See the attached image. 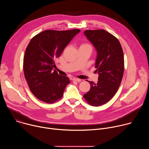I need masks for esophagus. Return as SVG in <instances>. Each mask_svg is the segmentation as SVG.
Masks as SVG:
<instances>
[{
  "label": "esophagus",
  "mask_w": 149,
  "mask_h": 149,
  "mask_svg": "<svg viewBox=\"0 0 149 149\" xmlns=\"http://www.w3.org/2000/svg\"><path fill=\"white\" fill-rule=\"evenodd\" d=\"M72 81H76V82H81V79H79V78H74L72 79Z\"/></svg>",
  "instance_id": "1"
}]
</instances>
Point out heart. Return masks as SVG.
<instances>
[{"mask_svg":"<svg viewBox=\"0 0 149 149\" xmlns=\"http://www.w3.org/2000/svg\"><path fill=\"white\" fill-rule=\"evenodd\" d=\"M85 46H90V47H91L90 45H88V44H82L80 47H85Z\"/></svg>","mask_w":149,"mask_h":149,"instance_id":"heart-1","label":"heart"}]
</instances>
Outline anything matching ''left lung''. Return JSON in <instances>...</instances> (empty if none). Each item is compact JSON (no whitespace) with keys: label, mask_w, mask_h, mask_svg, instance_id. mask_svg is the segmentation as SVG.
<instances>
[{"label":"left lung","mask_w":149,"mask_h":149,"mask_svg":"<svg viewBox=\"0 0 149 149\" xmlns=\"http://www.w3.org/2000/svg\"><path fill=\"white\" fill-rule=\"evenodd\" d=\"M84 33L97 51L95 67L99 75L97 83L88 81L91 88L84 98L97 107L109 101L120 87L124 69L123 51L118 39L104 29L86 30Z\"/></svg>","instance_id":"8db88e82"}]
</instances>
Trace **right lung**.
<instances>
[{
	"label": "right lung",
	"instance_id": "add662e5",
	"mask_svg": "<svg viewBox=\"0 0 149 149\" xmlns=\"http://www.w3.org/2000/svg\"><path fill=\"white\" fill-rule=\"evenodd\" d=\"M79 32L77 29L46 30L31 40L24 58V72L31 91L38 100L53 103L63 96L70 81L53 71L54 61Z\"/></svg>",
	"mask_w": 149,
	"mask_h": 149
}]
</instances>
